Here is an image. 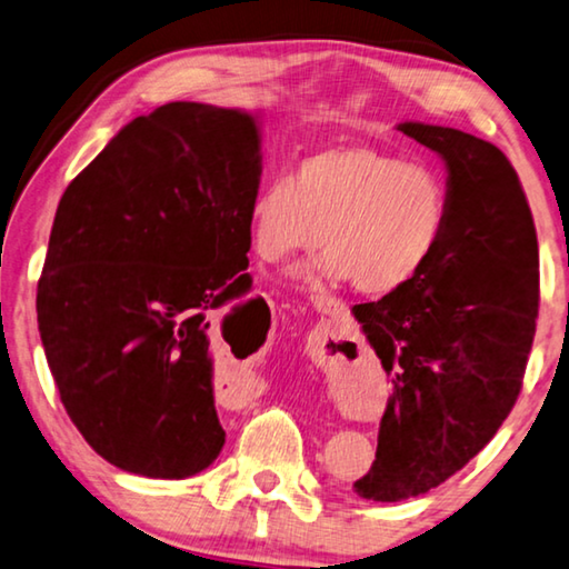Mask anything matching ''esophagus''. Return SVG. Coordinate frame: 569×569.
I'll list each match as a JSON object with an SVG mask.
<instances>
[{
    "mask_svg": "<svg viewBox=\"0 0 569 569\" xmlns=\"http://www.w3.org/2000/svg\"><path fill=\"white\" fill-rule=\"evenodd\" d=\"M315 307H317V310H322V312H330L332 310V302H325V300H315Z\"/></svg>",
    "mask_w": 569,
    "mask_h": 569,
    "instance_id": "34e87169",
    "label": "esophagus"
}]
</instances>
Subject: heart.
<instances>
[{
    "label": "heart",
    "instance_id": "1",
    "mask_svg": "<svg viewBox=\"0 0 569 569\" xmlns=\"http://www.w3.org/2000/svg\"><path fill=\"white\" fill-rule=\"evenodd\" d=\"M450 197L425 164L370 144H332L277 172L249 199L254 252L282 262L317 242V274L350 279L352 290L382 297L422 272L445 234Z\"/></svg>",
    "mask_w": 569,
    "mask_h": 569
}]
</instances>
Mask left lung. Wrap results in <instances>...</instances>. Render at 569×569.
<instances>
[{
    "instance_id": "left-lung-1",
    "label": "left lung",
    "mask_w": 569,
    "mask_h": 569,
    "mask_svg": "<svg viewBox=\"0 0 569 569\" xmlns=\"http://www.w3.org/2000/svg\"><path fill=\"white\" fill-rule=\"evenodd\" d=\"M397 129L442 157L450 217L412 282L352 310L392 377L375 462L355 482L375 502L430 492L492 440L522 390L540 307L537 232L510 159L452 127Z\"/></svg>"
}]
</instances>
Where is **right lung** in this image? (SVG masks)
Here are the masks:
<instances>
[{
  "label": "right lung",
  "instance_id": "obj_1",
  "mask_svg": "<svg viewBox=\"0 0 569 569\" xmlns=\"http://www.w3.org/2000/svg\"><path fill=\"white\" fill-rule=\"evenodd\" d=\"M259 177L254 114L169 102L119 129L59 199L39 335L69 420L119 470L184 480L222 450L212 347L254 312L237 300L252 287Z\"/></svg>",
  "mask_w": 569,
  "mask_h": 569
}]
</instances>
